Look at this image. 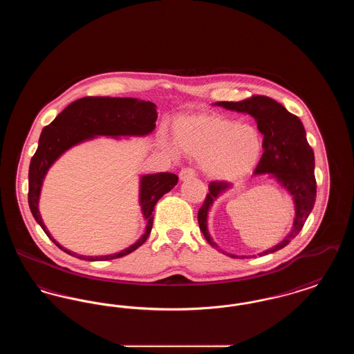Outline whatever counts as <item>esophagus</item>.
Returning a JSON list of instances; mask_svg holds the SVG:
<instances>
[{
  "mask_svg": "<svg viewBox=\"0 0 354 354\" xmlns=\"http://www.w3.org/2000/svg\"><path fill=\"white\" fill-rule=\"evenodd\" d=\"M195 178V171L192 169H182L179 172V179L180 180H188Z\"/></svg>",
  "mask_w": 354,
  "mask_h": 354,
  "instance_id": "esophagus-1",
  "label": "esophagus"
}]
</instances>
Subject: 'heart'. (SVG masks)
Returning a JSON list of instances; mask_svg holds the SVG:
<instances>
[{
  "label": "heart",
  "mask_w": 354,
  "mask_h": 354,
  "mask_svg": "<svg viewBox=\"0 0 354 354\" xmlns=\"http://www.w3.org/2000/svg\"><path fill=\"white\" fill-rule=\"evenodd\" d=\"M165 145L174 155L180 151L202 162L204 172L219 182H235L251 174L263 151V138L254 126L219 114L175 119L174 142Z\"/></svg>",
  "instance_id": "b5f03b06"
}]
</instances>
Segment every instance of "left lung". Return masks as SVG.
I'll return each mask as SVG.
<instances>
[{
  "mask_svg": "<svg viewBox=\"0 0 354 354\" xmlns=\"http://www.w3.org/2000/svg\"><path fill=\"white\" fill-rule=\"evenodd\" d=\"M227 110L250 114L257 123V129L263 138V155L254 169V175L270 174L277 183L283 185L292 195L295 203L296 216L293 220L292 231L280 241L259 256L276 252L288 245L296 235L303 230L304 223L308 219L316 202V178H315V153L306 140V134L301 120L290 114L279 102L266 95H253L248 100L240 102H216ZM232 187L228 182H211L199 212L198 221L205 240L211 247L228 254L239 257L232 253L220 250L219 245L212 240L207 228L208 211L223 192ZM245 257V256H241Z\"/></svg>",
  "mask_w": 354,
  "mask_h": 354,
  "instance_id": "8db88e82",
  "label": "left lung"
}]
</instances>
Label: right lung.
Wrapping results in <instances>:
<instances>
[{
  "mask_svg": "<svg viewBox=\"0 0 354 354\" xmlns=\"http://www.w3.org/2000/svg\"><path fill=\"white\" fill-rule=\"evenodd\" d=\"M156 118V106L152 102L140 101L136 98L84 97L70 103L49 126L42 130L38 140V149L30 160L28 202L35 221L49 236L51 241L64 252L88 261H104L134 252L147 240L151 232L153 221L152 211L155 204L178 183V176L175 174L159 172L142 175L139 204L142 207L143 218L146 219V231L133 245L113 254L93 257L77 254L64 248L46 230L38 209V202L45 175L53 163L68 149L101 135L113 138L145 136L153 131Z\"/></svg>",
  "mask_w": 354,
  "mask_h": 354,
  "instance_id": "add662e5",
  "label": "right lung"
}]
</instances>
